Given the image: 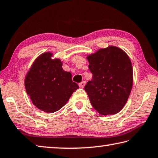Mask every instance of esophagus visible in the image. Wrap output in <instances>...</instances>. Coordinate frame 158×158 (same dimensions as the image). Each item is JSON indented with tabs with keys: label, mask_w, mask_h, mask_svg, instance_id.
I'll use <instances>...</instances> for the list:
<instances>
[{
	"label": "esophagus",
	"mask_w": 158,
	"mask_h": 158,
	"mask_svg": "<svg viewBox=\"0 0 158 158\" xmlns=\"http://www.w3.org/2000/svg\"><path fill=\"white\" fill-rule=\"evenodd\" d=\"M85 81H82L81 83H80V84H79V85L80 88H84L85 86Z\"/></svg>",
	"instance_id": "esophagus-1"
}]
</instances>
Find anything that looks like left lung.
Masks as SVG:
<instances>
[{"instance_id": "1", "label": "left lung", "mask_w": 158, "mask_h": 158, "mask_svg": "<svg viewBox=\"0 0 158 158\" xmlns=\"http://www.w3.org/2000/svg\"><path fill=\"white\" fill-rule=\"evenodd\" d=\"M86 58L93 79L84 89L93 108L103 116L118 113L132 88L133 69L129 56L121 48L109 46Z\"/></svg>"}]
</instances>
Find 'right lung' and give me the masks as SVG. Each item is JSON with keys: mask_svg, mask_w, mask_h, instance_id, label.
Returning <instances> with one entry per match:
<instances>
[{"mask_svg": "<svg viewBox=\"0 0 158 158\" xmlns=\"http://www.w3.org/2000/svg\"><path fill=\"white\" fill-rule=\"evenodd\" d=\"M52 52L37 57L24 79L26 93L33 105L46 113H53L66 105L79 85L72 74L63 69V61Z\"/></svg>", "mask_w": 158, "mask_h": 158, "instance_id": "1", "label": "right lung"}]
</instances>
